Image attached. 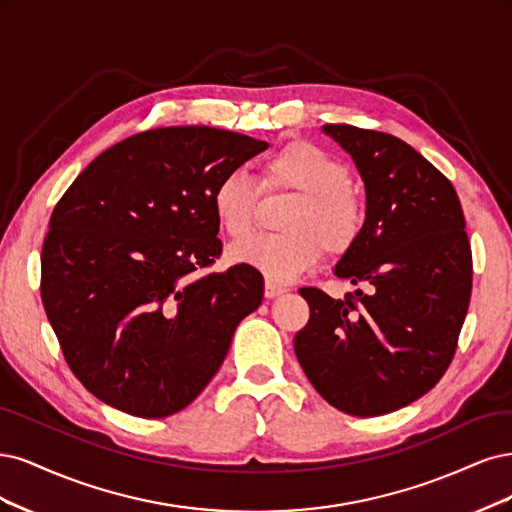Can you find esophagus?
I'll use <instances>...</instances> for the list:
<instances>
[{
    "label": "esophagus",
    "mask_w": 512,
    "mask_h": 512,
    "mask_svg": "<svg viewBox=\"0 0 512 512\" xmlns=\"http://www.w3.org/2000/svg\"><path fill=\"white\" fill-rule=\"evenodd\" d=\"M283 293H287V289L283 285H276V283H272V280H268V283H266V298L274 300V298H280Z\"/></svg>",
    "instance_id": "1"
}]
</instances>
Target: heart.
I'll use <instances>...</instances> for the list:
<instances>
[{"label":"heart","mask_w":512,"mask_h":512,"mask_svg":"<svg viewBox=\"0 0 512 512\" xmlns=\"http://www.w3.org/2000/svg\"><path fill=\"white\" fill-rule=\"evenodd\" d=\"M351 170L342 159L312 142H289L261 166L263 191L298 195L283 219L285 234L253 236L238 242L232 259L266 274L291 280L321 259L323 246L342 253L357 240L364 225V204L349 185ZM261 190L244 172H227L212 187L214 219L227 236L244 238L253 229Z\"/></svg>","instance_id":"1"}]
</instances>
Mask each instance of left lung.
Here are the masks:
<instances>
[{
  "mask_svg": "<svg viewBox=\"0 0 512 512\" xmlns=\"http://www.w3.org/2000/svg\"><path fill=\"white\" fill-rule=\"evenodd\" d=\"M366 187V221L334 274L370 291L300 289L310 319L293 338L321 398L353 417L408 406L447 372L472 293V253L451 180L383 131L323 125Z\"/></svg>",
  "mask_w": 512,
  "mask_h": 512,
  "instance_id": "obj_1",
  "label": "left lung"
}]
</instances>
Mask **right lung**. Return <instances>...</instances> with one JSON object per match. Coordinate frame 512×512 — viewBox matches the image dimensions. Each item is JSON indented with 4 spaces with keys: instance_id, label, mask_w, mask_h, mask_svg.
<instances>
[{
    "instance_id": "add662e5",
    "label": "right lung",
    "mask_w": 512,
    "mask_h": 512,
    "mask_svg": "<svg viewBox=\"0 0 512 512\" xmlns=\"http://www.w3.org/2000/svg\"><path fill=\"white\" fill-rule=\"evenodd\" d=\"M268 142L206 125L142 131L110 146L63 193L42 246V302L65 361L95 398L170 417L221 368L259 308L251 266L221 255L210 195Z\"/></svg>"
}]
</instances>
